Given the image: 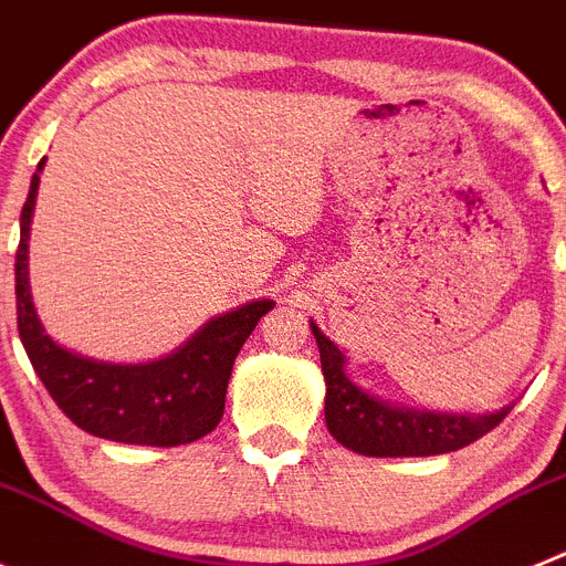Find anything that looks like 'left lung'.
I'll return each instance as SVG.
<instances>
[{"label": "left lung", "mask_w": 566, "mask_h": 566, "mask_svg": "<svg viewBox=\"0 0 566 566\" xmlns=\"http://www.w3.org/2000/svg\"><path fill=\"white\" fill-rule=\"evenodd\" d=\"M313 327L327 384L324 420L335 440L364 457H434L471 446L505 420L513 406L493 415H442V411L391 406L369 395L346 375V358L338 346Z\"/></svg>", "instance_id": "1"}]
</instances>
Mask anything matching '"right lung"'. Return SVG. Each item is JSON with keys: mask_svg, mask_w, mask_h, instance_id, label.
I'll list each match as a JSON object with an SVG mask.
<instances>
[{"mask_svg": "<svg viewBox=\"0 0 566 566\" xmlns=\"http://www.w3.org/2000/svg\"><path fill=\"white\" fill-rule=\"evenodd\" d=\"M39 163L22 208L17 251V324L35 375L64 415L95 437L132 446H186L217 429L226 411L233 360L271 298L211 318L169 358L151 364H106L55 344L35 315L28 282V239L39 195Z\"/></svg>", "mask_w": 566, "mask_h": 566, "instance_id": "add662e5", "label": "right lung"}]
</instances>
